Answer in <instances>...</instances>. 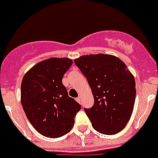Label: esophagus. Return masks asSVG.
<instances>
[{
	"label": "esophagus",
	"instance_id": "esophagus-1",
	"mask_svg": "<svg viewBox=\"0 0 158 158\" xmlns=\"http://www.w3.org/2000/svg\"><path fill=\"white\" fill-rule=\"evenodd\" d=\"M80 100H81V99H80V98H76V101L78 102L79 103H80V102H81Z\"/></svg>",
	"mask_w": 158,
	"mask_h": 158
}]
</instances>
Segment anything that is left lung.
Here are the masks:
<instances>
[{"instance_id":"1","label":"left lung","mask_w":158,"mask_h":158,"mask_svg":"<svg viewBox=\"0 0 158 158\" xmlns=\"http://www.w3.org/2000/svg\"><path fill=\"white\" fill-rule=\"evenodd\" d=\"M86 77L94 105L85 108L94 130L103 135L117 134L126 126L135 106L134 75L126 64L112 55H86L74 60Z\"/></svg>"}]
</instances>
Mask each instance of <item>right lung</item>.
Returning a JSON list of instances; mask_svg holds the SVG:
<instances>
[{
  "mask_svg": "<svg viewBox=\"0 0 158 158\" xmlns=\"http://www.w3.org/2000/svg\"><path fill=\"white\" fill-rule=\"evenodd\" d=\"M72 64L65 57L49 58L38 62L23 77L22 106L31 125L43 136L59 138L69 132L81 109L62 84Z\"/></svg>",
  "mask_w": 158,
  "mask_h": 158,
  "instance_id": "obj_1",
  "label": "right lung"
}]
</instances>
